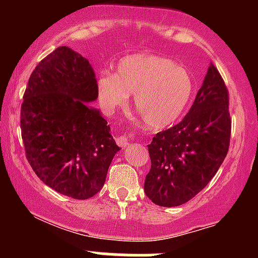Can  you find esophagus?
I'll return each instance as SVG.
<instances>
[{"label": "esophagus", "mask_w": 258, "mask_h": 258, "mask_svg": "<svg viewBox=\"0 0 258 258\" xmlns=\"http://www.w3.org/2000/svg\"><path fill=\"white\" fill-rule=\"evenodd\" d=\"M116 143L119 144L121 148H125L127 146H130V143H131V138H130L127 135H122L116 138Z\"/></svg>", "instance_id": "34e87169"}]
</instances>
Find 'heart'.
<instances>
[{
    "label": "heart",
    "mask_w": 258,
    "mask_h": 258,
    "mask_svg": "<svg viewBox=\"0 0 258 258\" xmlns=\"http://www.w3.org/2000/svg\"><path fill=\"white\" fill-rule=\"evenodd\" d=\"M193 93L188 70L156 54H132L120 60L116 73L98 79V97L108 110L125 105L135 94V109L148 126L161 130L184 111Z\"/></svg>",
    "instance_id": "obj_1"
}]
</instances>
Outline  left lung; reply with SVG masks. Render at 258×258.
Here are the masks:
<instances>
[{"label":"left lung","mask_w":258,"mask_h":258,"mask_svg":"<svg viewBox=\"0 0 258 258\" xmlns=\"http://www.w3.org/2000/svg\"><path fill=\"white\" fill-rule=\"evenodd\" d=\"M228 91L210 63L190 110L148 146L152 167L144 191L154 204L179 206L200 193L226 159L230 141Z\"/></svg>","instance_id":"8db88e82"}]
</instances>
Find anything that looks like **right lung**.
<instances>
[{"mask_svg": "<svg viewBox=\"0 0 258 258\" xmlns=\"http://www.w3.org/2000/svg\"><path fill=\"white\" fill-rule=\"evenodd\" d=\"M97 98L90 61L67 46L37 64L24 93L20 128L26 159L44 184L73 199L98 193L120 150L100 111L87 104Z\"/></svg>", "mask_w": 258, "mask_h": 258, "instance_id": "add662e5", "label": "right lung"}]
</instances>
